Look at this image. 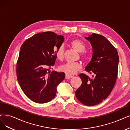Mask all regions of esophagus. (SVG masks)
Wrapping results in <instances>:
<instances>
[{
	"mask_svg": "<svg viewBox=\"0 0 130 130\" xmlns=\"http://www.w3.org/2000/svg\"><path fill=\"white\" fill-rule=\"evenodd\" d=\"M73 77V76H71V75H69L67 74L65 75V79H70L72 78Z\"/></svg>",
	"mask_w": 130,
	"mask_h": 130,
	"instance_id": "esophagus-1",
	"label": "esophagus"
}]
</instances>
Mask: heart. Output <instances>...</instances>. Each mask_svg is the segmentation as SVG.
<instances>
[{
  "instance_id": "b5f03b06",
  "label": "heart",
  "mask_w": 130,
  "mask_h": 130,
  "mask_svg": "<svg viewBox=\"0 0 130 130\" xmlns=\"http://www.w3.org/2000/svg\"><path fill=\"white\" fill-rule=\"evenodd\" d=\"M71 45L75 50L80 52V56L84 60L86 59L87 54L84 51L85 50L86 46L82 41L78 39H74L71 41ZM55 48V51L57 57L60 60L63 59L65 52L64 45L61 44L59 47H56ZM81 68H82V65L79 62H68L60 66L59 69L61 72L65 73L67 75H72L77 73L78 71Z\"/></svg>"
}]
</instances>
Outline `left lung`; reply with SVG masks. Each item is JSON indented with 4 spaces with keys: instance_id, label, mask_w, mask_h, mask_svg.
<instances>
[{
    "instance_id": "left-lung-1",
    "label": "left lung",
    "mask_w": 130,
    "mask_h": 130,
    "mask_svg": "<svg viewBox=\"0 0 130 130\" xmlns=\"http://www.w3.org/2000/svg\"><path fill=\"white\" fill-rule=\"evenodd\" d=\"M86 39L92 46L93 56L85 70L93 74V78L80 74L82 84L75 91V96L84 105L93 106L111 93L117 80L119 56L116 48L104 36L93 33Z\"/></svg>"
}]
</instances>
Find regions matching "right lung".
<instances>
[{"instance_id":"add662e5","label":"right lung","mask_w":130,"mask_h":130,"mask_svg":"<svg viewBox=\"0 0 130 130\" xmlns=\"http://www.w3.org/2000/svg\"><path fill=\"white\" fill-rule=\"evenodd\" d=\"M64 40L63 36L46 31L37 34L22 44L17 61V78L23 93L32 101L44 103L55 97L65 73L49 71L57 58L55 47Z\"/></svg>"}]
</instances>
